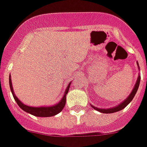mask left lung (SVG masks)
Wrapping results in <instances>:
<instances>
[{
	"mask_svg": "<svg viewBox=\"0 0 147 147\" xmlns=\"http://www.w3.org/2000/svg\"><path fill=\"white\" fill-rule=\"evenodd\" d=\"M140 80H141V77H140V76H139V77H138V79H137V82H136L135 86H134V89L132 90L131 93L130 94V95L128 96V98H127L125 101L123 102L122 103H121L119 105L117 106V107H113V108L107 109V110H105V109L97 108V107H94V106H92V107H93L94 110H97V111L100 112V113H115V112H118V111H120V110H123V109L125 108V107H126V106L128 105L130 102H131V101H132L133 99H134V96H135V94H136V92H137V90H138V88H139V86Z\"/></svg>",
	"mask_w": 147,
	"mask_h": 147,
	"instance_id": "obj_1",
	"label": "left lung"
}]
</instances>
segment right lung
<instances>
[{
    "label": "right lung",
    "instance_id": "1",
    "mask_svg": "<svg viewBox=\"0 0 147 147\" xmlns=\"http://www.w3.org/2000/svg\"><path fill=\"white\" fill-rule=\"evenodd\" d=\"M71 83H69L68 86H67V89L65 92V94H64L62 100L60 101L58 104L55 105L52 107H29L25 105H24L17 97L15 96L14 92H13V87H12V83H11V76L9 77V85H10V89L12 92L13 97L14 98L15 101L18 104V105L21 107L23 110H24L26 113H29L30 114L33 115L34 116L37 117H51L55 115L58 114L62 111L63 109L64 108L65 105V102H66V94L68 92V89H69V86Z\"/></svg>",
    "mask_w": 147,
    "mask_h": 147
}]
</instances>
